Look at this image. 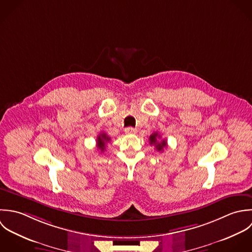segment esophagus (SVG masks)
Segmentation results:
<instances>
[{
  "label": "esophagus",
  "instance_id": "esophagus-1",
  "mask_svg": "<svg viewBox=\"0 0 252 252\" xmlns=\"http://www.w3.org/2000/svg\"><path fill=\"white\" fill-rule=\"evenodd\" d=\"M136 129L135 128H133V127H126V129H125V132L126 133V134H134V133H136Z\"/></svg>",
  "mask_w": 252,
  "mask_h": 252
}]
</instances>
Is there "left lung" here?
<instances>
[{"label": "left lung", "mask_w": 252, "mask_h": 252, "mask_svg": "<svg viewBox=\"0 0 252 252\" xmlns=\"http://www.w3.org/2000/svg\"><path fill=\"white\" fill-rule=\"evenodd\" d=\"M159 137H160V136L158 135V133L154 132V133H152L151 135H150L149 140H150V144L155 145L157 151L162 152L163 148H165V147L167 146V144H166V141H165L164 139L159 140V139H158Z\"/></svg>", "instance_id": "obj_1"}]
</instances>
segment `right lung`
<instances>
[{"instance_id": "1", "label": "right lung", "mask_w": 252, "mask_h": 252, "mask_svg": "<svg viewBox=\"0 0 252 252\" xmlns=\"http://www.w3.org/2000/svg\"><path fill=\"white\" fill-rule=\"evenodd\" d=\"M110 140H111V138L106 133H104V132L100 133L97 136V139H96V144H97L98 150H100L101 152H104L106 143H108Z\"/></svg>"}]
</instances>
